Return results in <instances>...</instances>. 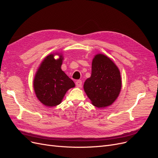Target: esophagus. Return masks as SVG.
Segmentation results:
<instances>
[{"label":"esophagus","instance_id":"obj_1","mask_svg":"<svg viewBox=\"0 0 158 158\" xmlns=\"http://www.w3.org/2000/svg\"><path fill=\"white\" fill-rule=\"evenodd\" d=\"M82 80H77L76 82V86H77L78 88H80L81 86H82Z\"/></svg>","mask_w":158,"mask_h":158}]
</instances>
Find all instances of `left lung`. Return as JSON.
<instances>
[{
	"label": "left lung",
	"mask_w": 158,
	"mask_h": 158,
	"mask_svg": "<svg viewBox=\"0 0 158 158\" xmlns=\"http://www.w3.org/2000/svg\"><path fill=\"white\" fill-rule=\"evenodd\" d=\"M122 86L121 73L116 64L103 54L94 56L92 74L85 81L84 89L94 106H111L118 98Z\"/></svg>",
	"instance_id": "8db88e82"
}]
</instances>
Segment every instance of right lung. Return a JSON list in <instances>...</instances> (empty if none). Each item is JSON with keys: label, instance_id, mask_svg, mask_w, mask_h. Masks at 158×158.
<instances>
[{"label": "right lung", "instance_id": "obj_1", "mask_svg": "<svg viewBox=\"0 0 158 158\" xmlns=\"http://www.w3.org/2000/svg\"><path fill=\"white\" fill-rule=\"evenodd\" d=\"M55 59V54L47 56L42 61L33 80L36 97L47 107L59 105L67 91L75 84L61 69L63 57L61 54Z\"/></svg>", "mask_w": 158, "mask_h": 158}]
</instances>
